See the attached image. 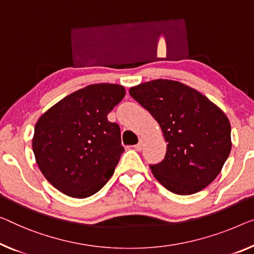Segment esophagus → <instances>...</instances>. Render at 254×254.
Segmentation results:
<instances>
[{
    "instance_id": "34e87169",
    "label": "esophagus",
    "mask_w": 254,
    "mask_h": 254,
    "mask_svg": "<svg viewBox=\"0 0 254 254\" xmlns=\"http://www.w3.org/2000/svg\"><path fill=\"white\" fill-rule=\"evenodd\" d=\"M142 147H143V141H142V140H139V142L137 143V145H134V149L140 151L142 149Z\"/></svg>"
}]
</instances>
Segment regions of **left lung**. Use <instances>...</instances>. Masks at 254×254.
I'll use <instances>...</instances> for the list:
<instances>
[{
  "instance_id": "left-lung-1",
  "label": "left lung",
  "mask_w": 254,
  "mask_h": 254,
  "mask_svg": "<svg viewBox=\"0 0 254 254\" xmlns=\"http://www.w3.org/2000/svg\"><path fill=\"white\" fill-rule=\"evenodd\" d=\"M128 93L157 121L168 142L164 160L150 165L158 183L178 195L209 186L232 149L225 113L197 90L172 79L141 83Z\"/></svg>"
}]
</instances>
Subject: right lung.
I'll use <instances>...</instances> for the list:
<instances>
[{"label": "right lung", "instance_id": "add662e5", "mask_svg": "<svg viewBox=\"0 0 254 254\" xmlns=\"http://www.w3.org/2000/svg\"><path fill=\"white\" fill-rule=\"evenodd\" d=\"M124 96L122 85L91 84L64 98L36 122V163L63 194L89 197L113 176L124 148L119 124L107 115Z\"/></svg>", "mask_w": 254, "mask_h": 254}]
</instances>
